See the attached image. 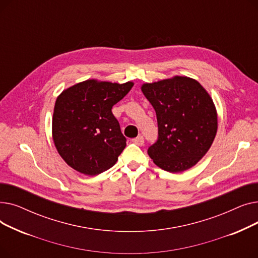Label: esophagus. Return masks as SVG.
<instances>
[{
    "instance_id": "34e87169",
    "label": "esophagus",
    "mask_w": 258,
    "mask_h": 258,
    "mask_svg": "<svg viewBox=\"0 0 258 258\" xmlns=\"http://www.w3.org/2000/svg\"><path fill=\"white\" fill-rule=\"evenodd\" d=\"M132 142L135 143V144L139 145V146H142V145L144 144V139H143L142 136H139V137H137V138H134V139L132 140Z\"/></svg>"
}]
</instances>
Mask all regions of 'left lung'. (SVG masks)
Segmentation results:
<instances>
[{"mask_svg":"<svg viewBox=\"0 0 258 258\" xmlns=\"http://www.w3.org/2000/svg\"><path fill=\"white\" fill-rule=\"evenodd\" d=\"M141 91L158 121V140L148 148V156L169 172L195 166L209 151L218 131V114L208 92L186 76L143 84Z\"/></svg>","mask_w":258,"mask_h":258,"instance_id":"obj_1","label":"left lung"}]
</instances>
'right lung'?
I'll use <instances>...</instances> for the list:
<instances>
[{
    "label": "right lung",
    "instance_id": "obj_1",
    "mask_svg": "<svg viewBox=\"0 0 258 258\" xmlns=\"http://www.w3.org/2000/svg\"><path fill=\"white\" fill-rule=\"evenodd\" d=\"M134 83L88 79L63 90L55 101L52 118L53 142L66 163L88 175L115 165L126 146L112 107Z\"/></svg>",
    "mask_w": 258,
    "mask_h": 258
}]
</instances>
